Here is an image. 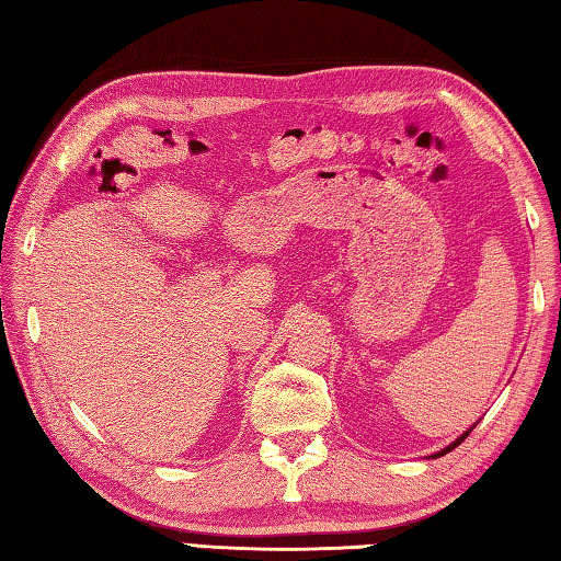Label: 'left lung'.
<instances>
[{
	"label": "left lung",
	"mask_w": 561,
	"mask_h": 561,
	"mask_svg": "<svg viewBox=\"0 0 561 561\" xmlns=\"http://www.w3.org/2000/svg\"><path fill=\"white\" fill-rule=\"evenodd\" d=\"M470 431H472V428H470ZM470 431H465V433H462V436H460V438H455V440H453V443H450V445H448V448H443V450H440V453H436V455H433V457H440V455H445V453H450V450H453V448H457V445H460V443H462V440H465V438H467V433H470Z\"/></svg>",
	"instance_id": "1"
}]
</instances>
